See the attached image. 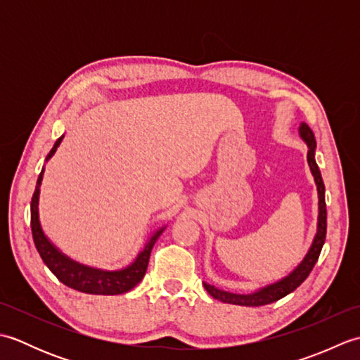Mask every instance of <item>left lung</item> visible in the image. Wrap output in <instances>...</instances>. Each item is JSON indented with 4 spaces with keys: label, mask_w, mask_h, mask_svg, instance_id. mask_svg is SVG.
I'll return each instance as SVG.
<instances>
[{
    "label": "left lung",
    "mask_w": 360,
    "mask_h": 360,
    "mask_svg": "<svg viewBox=\"0 0 360 360\" xmlns=\"http://www.w3.org/2000/svg\"><path fill=\"white\" fill-rule=\"evenodd\" d=\"M300 136L308 143V164L312 172V176H314L317 190H319V226H317V235L314 238V243L308 252V255L304 257L303 262L295 267L294 272H290L286 278H283L278 283H274V285L259 289L258 292L249 294V295H238V294H231V292H224V290H219L215 286H210L207 283H204V288L207 292L217 298V300H221L224 303H232V304H241V307H263V304L267 303H274L280 300L289 292H292L302 283L308 278V275L311 274L312 267L316 266L320 252H322L323 243L326 238V202H325V184L322 179V174H320L319 165L314 159V151H316V136L312 133V129L307 125L302 124L300 127Z\"/></svg>",
    "instance_id": "1"
}]
</instances>
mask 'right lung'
<instances>
[{
  "label": "right lung",
  "mask_w": 360,
  "mask_h": 360,
  "mask_svg": "<svg viewBox=\"0 0 360 360\" xmlns=\"http://www.w3.org/2000/svg\"><path fill=\"white\" fill-rule=\"evenodd\" d=\"M62 139L63 136L53 143V147L46 159H49L53 153H56ZM41 179H43V170L40 176H38L35 192L32 195V201H30V229H32V238H34L38 254H40L44 264L49 267V271L56 275L63 285L70 286L75 290H80V292H85V294L117 295V294L128 292L129 289H133L137 283L143 278L145 272H147L151 249L155 246L156 240L159 238V235L162 233L164 229H160V231H158L155 235H153L147 246H145V249L139 255H137L136 262L122 271L105 272V271L93 269V267L75 263L72 259L65 257L62 252H58L56 248H53L41 231L40 221H38V193H40Z\"/></svg>",
  "instance_id": "1"
}]
</instances>
